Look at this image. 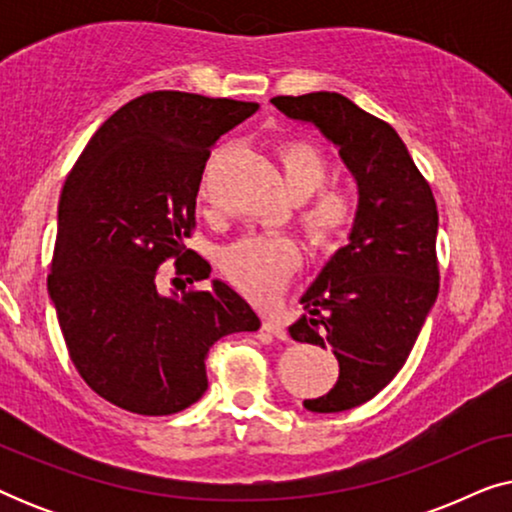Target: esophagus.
Wrapping results in <instances>:
<instances>
[{
  "mask_svg": "<svg viewBox=\"0 0 512 512\" xmlns=\"http://www.w3.org/2000/svg\"><path fill=\"white\" fill-rule=\"evenodd\" d=\"M263 331L275 335V338H279V340H286L284 321L279 317H272V314H270V317H263Z\"/></svg>",
  "mask_w": 512,
  "mask_h": 512,
  "instance_id": "obj_1",
  "label": "esophagus"
}]
</instances>
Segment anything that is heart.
<instances>
[{
  "label": "heart",
  "instance_id": "b5f03b06",
  "mask_svg": "<svg viewBox=\"0 0 512 512\" xmlns=\"http://www.w3.org/2000/svg\"><path fill=\"white\" fill-rule=\"evenodd\" d=\"M286 191L291 198L305 200L298 219L314 249H333L354 226L359 202L352 188L328 184V163L317 146L303 139H291L277 146ZM207 174L200 184V198L207 200ZM303 254L300 244L289 235L261 233L244 235L221 251L219 263L226 277L242 293L268 300L277 296L298 270Z\"/></svg>",
  "mask_w": 512,
  "mask_h": 512
}]
</instances>
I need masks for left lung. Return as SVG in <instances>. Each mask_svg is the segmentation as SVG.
<instances>
[{
  "label": "left lung",
  "instance_id": "left-lung-1",
  "mask_svg": "<svg viewBox=\"0 0 512 512\" xmlns=\"http://www.w3.org/2000/svg\"><path fill=\"white\" fill-rule=\"evenodd\" d=\"M270 102L338 146L359 186L349 242L303 293L305 314L289 326L293 340L331 347L340 363L335 387L303 405L342 412L394 380L436 303V200L398 132L345 95L321 90Z\"/></svg>",
  "mask_w": 512,
  "mask_h": 512
}]
</instances>
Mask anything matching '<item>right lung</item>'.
<instances>
[{"mask_svg": "<svg viewBox=\"0 0 512 512\" xmlns=\"http://www.w3.org/2000/svg\"><path fill=\"white\" fill-rule=\"evenodd\" d=\"M256 109L228 97L146 93L100 125L69 172L48 296L79 375L118 408L149 417L186 410L207 391L209 347L261 326L221 279L184 291L212 272L184 244L205 163ZM170 257L185 275L173 280L181 297L155 282Z\"/></svg>", "mask_w": 512, "mask_h": 512, "instance_id": "obj_1", "label": "right lung"}]
</instances>
